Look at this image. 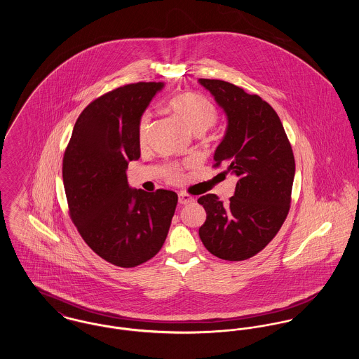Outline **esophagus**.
I'll return each instance as SVG.
<instances>
[{"mask_svg":"<svg viewBox=\"0 0 359 359\" xmlns=\"http://www.w3.org/2000/svg\"><path fill=\"white\" fill-rule=\"evenodd\" d=\"M178 202H180L181 205H188V203H192V202H194V198H192L191 195H188V194L181 192V194H178Z\"/></svg>","mask_w":359,"mask_h":359,"instance_id":"1","label":"esophagus"}]
</instances>
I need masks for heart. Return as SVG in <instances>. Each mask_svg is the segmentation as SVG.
Segmentation results:
<instances>
[{
  "label": "heart",
  "instance_id": "heart-1",
  "mask_svg": "<svg viewBox=\"0 0 359 359\" xmlns=\"http://www.w3.org/2000/svg\"><path fill=\"white\" fill-rule=\"evenodd\" d=\"M165 109L177 117L191 133L203 134L217 120L218 111L217 107L210 102L205 97L196 93H182L172 97ZM148 134V118L144 117L140 127V142L145 145ZM180 170L174 168L171 172V178H180Z\"/></svg>",
  "mask_w": 359,
  "mask_h": 359
}]
</instances>
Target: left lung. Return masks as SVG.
<instances>
[{
  "label": "left lung",
  "mask_w": 359,
  "mask_h": 359,
  "mask_svg": "<svg viewBox=\"0 0 359 359\" xmlns=\"http://www.w3.org/2000/svg\"><path fill=\"white\" fill-rule=\"evenodd\" d=\"M226 116V130L214 152L238 177L235 195L224 205L217 195L199 198L205 210L199 236L212 256L242 261L256 256L285 222L294 180V156L282 121L269 103L222 80L199 79Z\"/></svg>",
  "instance_id": "8db88e82"
}]
</instances>
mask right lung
<instances>
[{"label":"right lung","instance_id":"obj_1","mask_svg":"<svg viewBox=\"0 0 359 359\" xmlns=\"http://www.w3.org/2000/svg\"><path fill=\"white\" fill-rule=\"evenodd\" d=\"M163 83L118 87L79 116L63 156L69 212L84 242L107 262L133 268L161 249L178 203L172 191L133 189L127 167L138 160L141 117Z\"/></svg>","mask_w":359,"mask_h":359}]
</instances>
